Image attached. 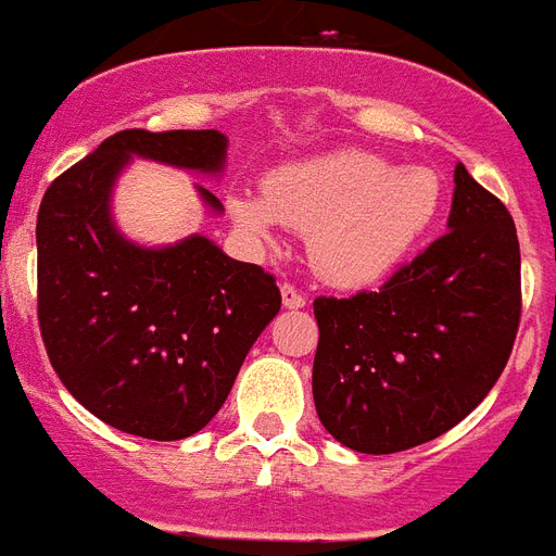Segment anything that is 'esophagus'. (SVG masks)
Returning <instances> with one entry per match:
<instances>
[{"label":"esophagus","instance_id":"obj_1","mask_svg":"<svg viewBox=\"0 0 556 556\" xmlns=\"http://www.w3.org/2000/svg\"><path fill=\"white\" fill-rule=\"evenodd\" d=\"M279 291H282V306H286V308H303V306H306V296L300 294V291H296L291 282H282V286H279Z\"/></svg>","mask_w":556,"mask_h":556}]
</instances>
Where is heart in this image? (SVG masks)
<instances>
[{
	"label": "heart",
	"instance_id": "heart-1",
	"mask_svg": "<svg viewBox=\"0 0 556 556\" xmlns=\"http://www.w3.org/2000/svg\"><path fill=\"white\" fill-rule=\"evenodd\" d=\"M236 227L268 239L279 222L308 232V256L338 286H370L396 270L440 210V177L393 168L370 151H338L274 168L262 192L227 198Z\"/></svg>",
	"mask_w": 556,
	"mask_h": 556
}]
</instances>
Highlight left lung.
Instances as JSON below:
<instances>
[{"instance_id": "obj_1", "label": "left lung", "mask_w": 556, "mask_h": 556, "mask_svg": "<svg viewBox=\"0 0 556 556\" xmlns=\"http://www.w3.org/2000/svg\"><path fill=\"white\" fill-rule=\"evenodd\" d=\"M448 232L379 291L317 296L312 393L338 443L393 455L446 434L514 350L522 282L510 212L455 165Z\"/></svg>"}]
</instances>
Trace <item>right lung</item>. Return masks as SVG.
<instances>
[{"instance_id":"1","label":"right lung","mask_w":556,"mask_h":556,"mask_svg":"<svg viewBox=\"0 0 556 556\" xmlns=\"http://www.w3.org/2000/svg\"><path fill=\"white\" fill-rule=\"evenodd\" d=\"M218 177L222 130H122L63 172L37 212V317L54 372L101 422L148 440H184L222 410L262 329L277 317L270 274L206 236L146 248L113 222L130 160ZM203 206L222 201L198 186Z\"/></svg>"}]
</instances>
